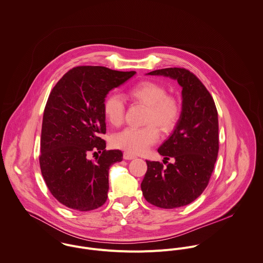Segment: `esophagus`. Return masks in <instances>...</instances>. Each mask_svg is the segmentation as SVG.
Returning <instances> with one entry per match:
<instances>
[{
    "instance_id": "1",
    "label": "esophagus",
    "mask_w": 263,
    "mask_h": 263,
    "mask_svg": "<svg viewBox=\"0 0 263 263\" xmlns=\"http://www.w3.org/2000/svg\"><path fill=\"white\" fill-rule=\"evenodd\" d=\"M123 158L124 159H128V160H130V159H133V158H136L134 155H132V154H130V153H128V152H125L124 153V155H123Z\"/></svg>"
}]
</instances>
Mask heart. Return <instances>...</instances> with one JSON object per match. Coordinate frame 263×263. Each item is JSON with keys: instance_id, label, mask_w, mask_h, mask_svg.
<instances>
[{"instance_id": "heart-1", "label": "heart", "mask_w": 263, "mask_h": 263, "mask_svg": "<svg viewBox=\"0 0 263 263\" xmlns=\"http://www.w3.org/2000/svg\"><path fill=\"white\" fill-rule=\"evenodd\" d=\"M129 96L148 106L146 123L142 128L129 127L116 134L111 143L115 147L130 154H142L158 140L156 125L163 132L171 131L178 123L181 116L179 102L167 96L166 89L154 81H141L129 90ZM104 115L112 126H120L124 121L125 104L118 95H109L104 102Z\"/></svg>"}]
</instances>
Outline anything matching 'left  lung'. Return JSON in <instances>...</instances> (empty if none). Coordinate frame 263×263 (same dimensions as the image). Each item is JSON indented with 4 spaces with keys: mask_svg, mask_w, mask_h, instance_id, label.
Wrapping results in <instances>:
<instances>
[{
    "mask_svg": "<svg viewBox=\"0 0 263 263\" xmlns=\"http://www.w3.org/2000/svg\"><path fill=\"white\" fill-rule=\"evenodd\" d=\"M176 79L182 87V111L173 134L158 149L174 163L164 167L146 160L141 190L147 202L160 209L187 205L208 187L218 154V119L214 101L203 83L185 68L149 72ZM164 163V162H163Z\"/></svg>",
    "mask_w": 263,
    "mask_h": 263,
    "instance_id": "obj_1",
    "label": "left lung"
}]
</instances>
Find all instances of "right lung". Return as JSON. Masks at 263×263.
<instances>
[{"instance_id":"add662e5","label":"right lung","mask_w":263,"mask_h":263,"mask_svg":"<svg viewBox=\"0 0 263 263\" xmlns=\"http://www.w3.org/2000/svg\"><path fill=\"white\" fill-rule=\"evenodd\" d=\"M136 72L78 66L54 85L44 111L40 165L53 197L63 205L89 211L105 204L109 166L121 151H105L104 102L109 90ZM90 152L101 155L95 161Z\"/></svg>"}]
</instances>
